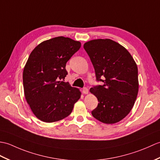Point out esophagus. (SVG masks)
Listing matches in <instances>:
<instances>
[{
  "label": "esophagus",
  "instance_id": "esophagus-1",
  "mask_svg": "<svg viewBox=\"0 0 160 160\" xmlns=\"http://www.w3.org/2000/svg\"><path fill=\"white\" fill-rule=\"evenodd\" d=\"M88 92H89V90H88V89L87 88H83V90H82V92L83 94H88Z\"/></svg>",
  "mask_w": 160,
  "mask_h": 160
}]
</instances>
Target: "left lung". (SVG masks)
I'll return each instance as SVG.
<instances>
[{"mask_svg":"<svg viewBox=\"0 0 160 160\" xmlns=\"http://www.w3.org/2000/svg\"><path fill=\"white\" fill-rule=\"evenodd\" d=\"M94 66L97 81L90 88L98 103L92 111L106 124L118 122L133 108L138 92V67L125 48L109 39L91 40L83 45Z\"/></svg>","mask_w":160,"mask_h":160,"instance_id":"1","label":"left lung"}]
</instances>
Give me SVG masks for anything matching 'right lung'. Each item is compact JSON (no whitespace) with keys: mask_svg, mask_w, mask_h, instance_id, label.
<instances>
[{"mask_svg":"<svg viewBox=\"0 0 160 160\" xmlns=\"http://www.w3.org/2000/svg\"><path fill=\"white\" fill-rule=\"evenodd\" d=\"M80 48L79 42L60 36L42 42L31 52L23 71L24 96L42 121L66 118L80 98L81 92L63 81L67 62Z\"/></svg>","mask_w":160,"mask_h":160,"instance_id":"add662e5","label":"right lung"}]
</instances>
